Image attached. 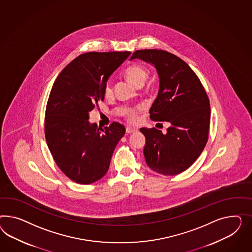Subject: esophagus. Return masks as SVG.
I'll return each instance as SVG.
<instances>
[{"label":"esophagus","instance_id":"34e87169","mask_svg":"<svg viewBox=\"0 0 252 252\" xmlns=\"http://www.w3.org/2000/svg\"><path fill=\"white\" fill-rule=\"evenodd\" d=\"M136 128H133V127H126V133H127V134L134 133V132H136Z\"/></svg>","mask_w":252,"mask_h":252}]
</instances>
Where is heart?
Listing matches in <instances>:
<instances>
[{
	"label": "heart",
	"instance_id": "b5f03b06",
	"mask_svg": "<svg viewBox=\"0 0 252 252\" xmlns=\"http://www.w3.org/2000/svg\"><path fill=\"white\" fill-rule=\"evenodd\" d=\"M125 74L127 78V80L133 85L137 87L139 85H143L145 82L147 81V79L149 78L150 72L142 65L134 64L126 69ZM103 95L105 96L106 98H109L113 95V87L109 82L105 83V85L103 87ZM140 110H141L140 108L126 109L125 111V117L127 120V122L131 123V124H135L137 122L138 113Z\"/></svg>",
	"mask_w": 252,
	"mask_h": 252
}]
</instances>
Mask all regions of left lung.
I'll return each mask as SVG.
<instances>
[{"label": "left lung", "mask_w": 252, "mask_h": 252, "mask_svg": "<svg viewBox=\"0 0 252 252\" xmlns=\"http://www.w3.org/2000/svg\"><path fill=\"white\" fill-rule=\"evenodd\" d=\"M139 59L156 68L159 89L150 110L153 121L169 122L167 133L140 128L146 137L144 156L151 170L177 175L187 170L208 140L210 102L197 75L175 55L165 50H136L130 61Z\"/></svg>", "instance_id": "8db88e82"}]
</instances>
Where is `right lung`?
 <instances>
[{
	"label": "right lung",
	"instance_id": "obj_1",
	"mask_svg": "<svg viewBox=\"0 0 252 252\" xmlns=\"http://www.w3.org/2000/svg\"><path fill=\"white\" fill-rule=\"evenodd\" d=\"M131 54L88 52L63 68L48 97L45 136L55 162L80 184L103 177L126 128L117 122L100 128L89 122V112L103 101L109 77Z\"/></svg>",
	"mask_w": 252,
	"mask_h": 252
}]
</instances>
